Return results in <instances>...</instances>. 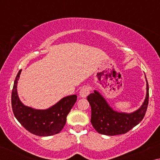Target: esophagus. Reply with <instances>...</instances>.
<instances>
[{"label": "esophagus", "mask_w": 160, "mask_h": 160, "mask_svg": "<svg viewBox=\"0 0 160 160\" xmlns=\"http://www.w3.org/2000/svg\"><path fill=\"white\" fill-rule=\"evenodd\" d=\"M90 94V88L88 87H83L80 91V96L81 97H86Z\"/></svg>", "instance_id": "obj_1"}]
</instances>
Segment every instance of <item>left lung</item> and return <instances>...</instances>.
<instances>
[{"label":"left lung","instance_id":"left-lung-1","mask_svg":"<svg viewBox=\"0 0 160 160\" xmlns=\"http://www.w3.org/2000/svg\"><path fill=\"white\" fill-rule=\"evenodd\" d=\"M146 80V96L139 109L131 113L119 112L113 110L107 100L98 91L87 97L91 106V123L94 128L102 135H116L124 134L137 126L144 118L149 99V86Z\"/></svg>","mask_w":160,"mask_h":160}]
</instances>
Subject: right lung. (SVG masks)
I'll use <instances>...</instances> for the list:
<instances>
[{"label": "right lung", "instance_id": "1", "mask_svg": "<svg viewBox=\"0 0 160 160\" xmlns=\"http://www.w3.org/2000/svg\"><path fill=\"white\" fill-rule=\"evenodd\" d=\"M22 70L18 72L13 85L11 103L15 118L26 130L38 136H50L61 131L66 122V117L77 101V95L62 98L47 109H37L25 106L18 94V82Z\"/></svg>", "mask_w": 160, "mask_h": 160}]
</instances>
